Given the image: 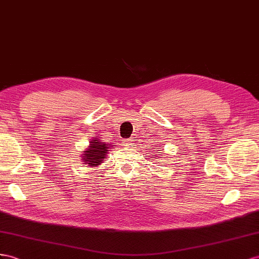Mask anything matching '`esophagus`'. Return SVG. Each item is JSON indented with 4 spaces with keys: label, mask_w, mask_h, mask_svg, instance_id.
<instances>
[{
    "label": "esophagus",
    "mask_w": 259,
    "mask_h": 259,
    "mask_svg": "<svg viewBox=\"0 0 259 259\" xmlns=\"http://www.w3.org/2000/svg\"><path fill=\"white\" fill-rule=\"evenodd\" d=\"M132 141H134V139H125V140H124L125 145H127L128 148H132V145H134V143H132Z\"/></svg>",
    "instance_id": "esophagus-1"
}]
</instances>
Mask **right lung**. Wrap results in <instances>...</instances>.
Returning a JSON list of instances; mask_svg holds the SVG:
<instances>
[{
    "label": "right lung",
    "instance_id": "obj_1",
    "mask_svg": "<svg viewBox=\"0 0 259 259\" xmlns=\"http://www.w3.org/2000/svg\"><path fill=\"white\" fill-rule=\"evenodd\" d=\"M112 147L111 144H107L106 142L99 141L98 139L96 140H92L90 142V147L84 151L85 153L83 154V162L84 164H89L90 166H98L99 164H102L105 156L108 153V149ZM115 148V147H112Z\"/></svg>",
    "mask_w": 259,
    "mask_h": 259
}]
</instances>
